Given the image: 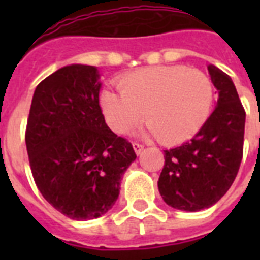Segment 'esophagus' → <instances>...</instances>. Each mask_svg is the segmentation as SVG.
Returning <instances> with one entry per match:
<instances>
[{"mask_svg": "<svg viewBox=\"0 0 260 260\" xmlns=\"http://www.w3.org/2000/svg\"><path fill=\"white\" fill-rule=\"evenodd\" d=\"M132 146H134V150H135V152H136V154H140V152L143 151V148H144V146H143V144H140V143H138V142L132 143Z\"/></svg>", "mask_w": 260, "mask_h": 260, "instance_id": "34e87169", "label": "esophagus"}]
</instances>
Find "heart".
<instances>
[{"label": "heart", "instance_id": "heart-1", "mask_svg": "<svg viewBox=\"0 0 260 260\" xmlns=\"http://www.w3.org/2000/svg\"><path fill=\"white\" fill-rule=\"evenodd\" d=\"M118 91L105 90L101 106L114 132L125 134L143 116L146 134L166 144L197 134L213 105V83L197 69L156 66L125 75Z\"/></svg>", "mask_w": 260, "mask_h": 260}]
</instances>
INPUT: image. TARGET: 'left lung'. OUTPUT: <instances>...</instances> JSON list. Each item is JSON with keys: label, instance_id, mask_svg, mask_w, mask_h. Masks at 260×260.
I'll use <instances>...</instances> for the list:
<instances>
[{"label": "left lung", "instance_id": "1", "mask_svg": "<svg viewBox=\"0 0 260 260\" xmlns=\"http://www.w3.org/2000/svg\"><path fill=\"white\" fill-rule=\"evenodd\" d=\"M208 70L218 90L217 106L190 142L163 151L158 181L167 205L186 212L214 205L232 186L243 158L246 110L230 75L213 64Z\"/></svg>", "mask_w": 260, "mask_h": 260}]
</instances>
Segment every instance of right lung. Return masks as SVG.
<instances>
[{"label":"right lung","mask_w":260,"mask_h":260,"mask_svg":"<svg viewBox=\"0 0 260 260\" xmlns=\"http://www.w3.org/2000/svg\"><path fill=\"white\" fill-rule=\"evenodd\" d=\"M100 87L95 67H62L38 85L26 121L35 183L48 204L73 220L106 213L136 159L132 144L106 125Z\"/></svg>","instance_id":"right-lung-1"}]
</instances>
